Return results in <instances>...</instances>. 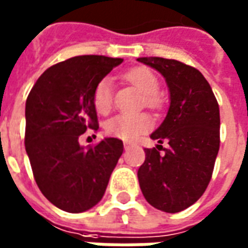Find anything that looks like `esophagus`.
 Returning <instances> with one entry per match:
<instances>
[{
    "mask_svg": "<svg viewBox=\"0 0 248 248\" xmlns=\"http://www.w3.org/2000/svg\"><path fill=\"white\" fill-rule=\"evenodd\" d=\"M130 145H131L130 142H124V149H127V148H129V146H130Z\"/></svg>",
    "mask_w": 248,
    "mask_h": 248,
    "instance_id": "esophagus-1",
    "label": "esophagus"
}]
</instances>
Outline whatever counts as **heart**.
Segmentation results:
<instances>
[{"label": "heart", "instance_id": "heart-1", "mask_svg": "<svg viewBox=\"0 0 248 248\" xmlns=\"http://www.w3.org/2000/svg\"><path fill=\"white\" fill-rule=\"evenodd\" d=\"M124 78L145 96L148 106H156L159 93V81L156 76L146 67H136L124 73ZM93 106L99 114H107L112 107L114 91L112 82L104 77L96 84L93 89ZM152 127V119L146 114H118L104 124V130L110 137L131 141Z\"/></svg>", "mask_w": 248, "mask_h": 248}]
</instances>
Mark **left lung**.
<instances>
[{
  "mask_svg": "<svg viewBox=\"0 0 248 248\" xmlns=\"http://www.w3.org/2000/svg\"><path fill=\"white\" fill-rule=\"evenodd\" d=\"M137 61L166 78L170 108L151 134L161 145L145 149L138 182L153 208L178 213L197 202L208 187L220 148V110L200 70L179 61L142 57Z\"/></svg>",
  "mask_w": 248,
  "mask_h": 248,
  "instance_id": "8db88e82",
  "label": "left lung"
}]
</instances>
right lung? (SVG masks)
Segmentation results:
<instances>
[{
  "label": "right lung",
  "mask_w": 248,
  "mask_h": 248,
  "mask_svg": "<svg viewBox=\"0 0 248 248\" xmlns=\"http://www.w3.org/2000/svg\"><path fill=\"white\" fill-rule=\"evenodd\" d=\"M122 58L78 55L48 67L25 102V151L42 194L57 208L81 213L103 198L124 152L107 137L84 148L78 138L97 130L93 89Z\"/></svg>",
  "instance_id": "add662e5"
}]
</instances>
